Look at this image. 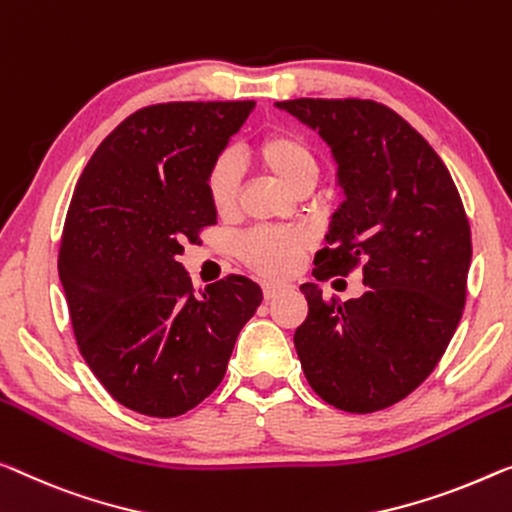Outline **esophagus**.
I'll return each instance as SVG.
<instances>
[{
  "label": "esophagus",
  "instance_id": "obj_1",
  "mask_svg": "<svg viewBox=\"0 0 512 512\" xmlns=\"http://www.w3.org/2000/svg\"><path fill=\"white\" fill-rule=\"evenodd\" d=\"M262 292H264V299L266 301H273V299H276V296H280L282 292H285V285H276V282H264Z\"/></svg>",
  "mask_w": 512,
  "mask_h": 512
}]
</instances>
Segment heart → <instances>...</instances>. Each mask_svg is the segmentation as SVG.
Returning a JSON list of instances; mask_svg holds the SVG:
<instances>
[{
	"label": "heart",
	"mask_w": 512,
	"mask_h": 512,
	"mask_svg": "<svg viewBox=\"0 0 512 512\" xmlns=\"http://www.w3.org/2000/svg\"><path fill=\"white\" fill-rule=\"evenodd\" d=\"M253 156L273 179L282 186L301 193L315 186L319 177V158L312 144L303 135L292 131H271L257 142ZM207 193L220 216L236 209L239 200V165L232 154H223L211 165L207 177ZM310 236L299 230L264 227L243 236L239 253L250 269L269 278H287L301 266Z\"/></svg>",
	"instance_id": "1"
}]
</instances>
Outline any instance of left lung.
<instances>
[{
    "instance_id": "1",
    "label": "left lung",
    "mask_w": 512,
    "mask_h": 512,
    "mask_svg": "<svg viewBox=\"0 0 512 512\" xmlns=\"http://www.w3.org/2000/svg\"><path fill=\"white\" fill-rule=\"evenodd\" d=\"M280 110L322 135L345 202L317 280L363 271L368 292L326 301L305 282L294 333L303 375L335 409L372 414L416 391L444 356L467 301L471 230L451 172L398 112L361 98H294Z\"/></svg>"
}]
</instances>
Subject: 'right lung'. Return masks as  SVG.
Masks as SVG:
<instances>
[{"mask_svg":"<svg viewBox=\"0 0 512 512\" xmlns=\"http://www.w3.org/2000/svg\"><path fill=\"white\" fill-rule=\"evenodd\" d=\"M253 101L158 103L105 137L66 213L59 278L80 354L114 400L174 418L225 377L262 303L246 276L195 294L183 243L216 225L207 177Z\"/></svg>","mask_w":512,"mask_h":512,"instance_id":"add662e5","label":"right lung"}]
</instances>
